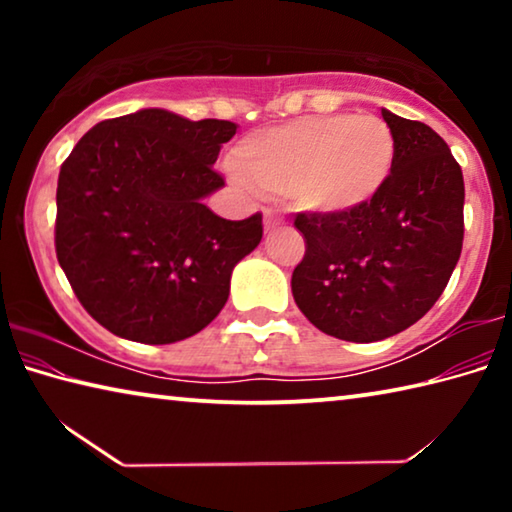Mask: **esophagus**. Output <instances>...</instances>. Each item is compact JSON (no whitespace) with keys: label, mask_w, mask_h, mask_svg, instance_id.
<instances>
[{"label":"esophagus","mask_w":512,"mask_h":512,"mask_svg":"<svg viewBox=\"0 0 512 512\" xmlns=\"http://www.w3.org/2000/svg\"><path fill=\"white\" fill-rule=\"evenodd\" d=\"M282 223H284L282 216H277V214H275V212H271V210H266V212H264V228H266V232H271V230H275V228H280Z\"/></svg>","instance_id":"1"}]
</instances>
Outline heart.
I'll use <instances>...</instances> for the list:
<instances>
[{
    "mask_svg": "<svg viewBox=\"0 0 512 512\" xmlns=\"http://www.w3.org/2000/svg\"><path fill=\"white\" fill-rule=\"evenodd\" d=\"M395 137L370 115L300 117L248 135L235 151L241 185L291 194L300 210L345 214L370 203L391 180Z\"/></svg>",
    "mask_w": 512,
    "mask_h": 512,
    "instance_id": "obj_1",
    "label": "heart"
}]
</instances>
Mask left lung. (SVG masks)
Returning <instances> with one entry per match:
<instances>
[{"label":"left lung","instance_id":"left-lung-1","mask_svg":"<svg viewBox=\"0 0 512 512\" xmlns=\"http://www.w3.org/2000/svg\"><path fill=\"white\" fill-rule=\"evenodd\" d=\"M395 137L386 187L359 210L300 212L305 257L291 275L293 300L320 332L372 343L404 332L445 291L463 248V171L447 142L391 110Z\"/></svg>","mask_w":512,"mask_h":512}]
</instances>
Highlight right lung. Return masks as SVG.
<instances>
[{"label":"right lung","instance_id":"1","mask_svg":"<svg viewBox=\"0 0 512 512\" xmlns=\"http://www.w3.org/2000/svg\"><path fill=\"white\" fill-rule=\"evenodd\" d=\"M237 124L146 108L90 128L60 167L56 257L85 311L121 339L167 345L219 316L230 277L262 241V214L203 203Z\"/></svg>","mask_w":512,"mask_h":512}]
</instances>
